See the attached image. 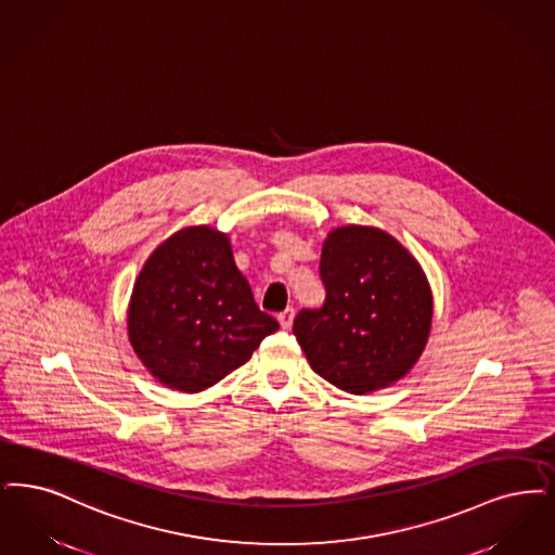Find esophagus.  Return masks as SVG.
<instances>
[{
	"label": "esophagus",
	"instance_id": "obj_1",
	"mask_svg": "<svg viewBox=\"0 0 555 555\" xmlns=\"http://www.w3.org/2000/svg\"><path fill=\"white\" fill-rule=\"evenodd\" d=\"M293 318H295V310H293V308H287V310L279 313V324H281V328H283V331H288V328H291Z\"/></svg>",
	"mask_w": 555,
	"mask_h": 555
}]
</instances>
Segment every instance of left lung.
<instances>
[{
    "label": "left lung",
    "instance_id": "left-lung-1",
    "mask_svg": "<svg viewBox=\"0 0 555 555\" xmlns=\"http://www.w3.org/2000/svg\"><path fill=\"white\" fill-rule=\"evenodd\" d=\"M326 301L293 324L311 370L351 395L397 384L431 333L434 295L417 258L390 233L336 227L322 244Z\"/></svg>",
    "mask_w": 555,
    "mask_h": 555
}]
</instances>
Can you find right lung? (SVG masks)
Instances as JSON below:
<instances>
[{
    "label": "right lung",
    "mask_w": 555,
    "mask_h": 555,
    "mask_svg": "<svg viewBox=\"0 0 555 555\" xmlns=\"http://www.w3.org/2000/svg\"><path fill=\"white\" fill-rule=\"evenodd\" d=\"M276 331L217 227L179 229L135 276L128 338L149 374L171 390L194 395L215 386Z\"/></svg>",
    "instance_id": "right-lung-1"
}]
</instances>
